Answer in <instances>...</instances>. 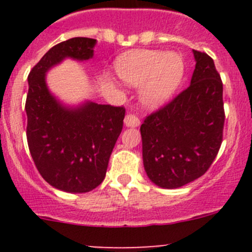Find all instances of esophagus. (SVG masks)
Wrapping results in <instances>:
<instances>
[{"label":"esophagus","mask_w":252,"mask_h":252,"mask_svg":"<svg viewBox=\"0 0 252 252\" xmlns=\"http://www.w3.org/2000/svg\"><path fill=\"white\" fill-rule=\"evenodd\" d=\"M124 124H126V126H138L140 124V121L135 114L128 113L124 118Z\"/></svg>","instance_id":"34e87169"}]
</instances>
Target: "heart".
I'll return each mask as SVG.
<instances>
[{"label":"heart","mask_w":252,"mask_h":252,"mask_svg":"<svg viewBox=\"0 0 252 252\" xmlns=\"http://www.w3.org/2000/svg\"><path fill=\"white\" fill-rule=\"evenodd\" d=\"M118 75L129 85H142L141 98L150 107L166 102L182 83L185 64L178 53L134 51L116 62Z\"/></svg>","instance_id":"b5f03b06"}]
</instances>
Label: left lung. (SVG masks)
Returning <instances> with one entry per match:
<instances>
[{
    "label": "left lung",
    "mask_w": 252,
    "mask_h": 252,
    "mask_svg": "<svg viewBox=\"0 0 252 252\" xmlns=\"http://www.w3.org/2000/svg\"><path fill=\"white\" fill-rule=\"evenodd\" d=\"M191 84L141 124L147 177L164 189L180 188L204 175L223 140V83L213 60L194 50Z\"/></svg>",
    "instance_id": "1"
}]
</instances>
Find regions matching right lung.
Masks as SVG:
<instances>
[{
  "instance_id": "obj_1",
  "label": "right lung",
  "mask_w": 252,
  "mask_h": 252,
  "mask_svg": "<svg viewBox=\"0 0 252 252\" xmlns=\"http://www.w3.org/2000/svg\"><path fill=\"white\" fill-rule=\"evenodd\" d=\"M95 39L73 37L55 45L30 70L25 111L27 140L41 177L56 189L88 192L105 179L108 161L123 129V106L88 102L63 107L50 94L45 74L64 58L90 60Z\"/></svg>"
}]
</instances>
